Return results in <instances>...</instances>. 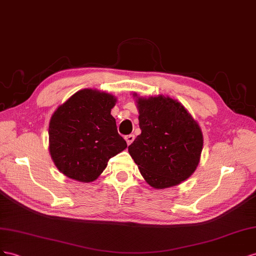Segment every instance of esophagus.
Instances as JSON below:
<instances>
[{
	"instance_id": "1",
	"label": "esophagus",
	"mask_w": 256,
	"mask_h": 256,
	"mask_svg": "<svg viewBox=\"0 0 256 256\" xmlns=\"http://www.w3.org/2000/svg\"><path fill=\"white\" fill-rule=\"evenodd\" d=\"M134 140H135V136H134L133 134H130V135L126 136V142H128V146L134 142Z\"/></svg>"
}]
</instances>
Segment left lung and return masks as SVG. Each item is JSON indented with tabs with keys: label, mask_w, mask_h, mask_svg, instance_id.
<instances>
[{
	"label": "left lung",
	"mask_w": 256,
	"mask_h": 256,
	"mask_svg": "<svg viewBox=\"0 0 256 256\" xmlns=\"http://www.w3.org/2000/svg\"><path fill=\"white\" fill-rule=\"evenodd\" d=\"M136 106L142 134L128 153L147 184L156 190L180 184L200 164L204 137L188 109L170 96H138Z\"/></svg>",
	"instance_id": "1"
}]
</instances>
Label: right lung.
<instances>
[{"instance_id": "obj_1", "label": "right lung", "mask_w": 256, "mask_h": 256, "mask_svg": "<svg viewBox=\"0 0 256 256\" xmlns=\"http://www.w3.org/2000/svg\"><path fill=\"white\" fill-rule=\"evenodd\" d=\"M116 103L110 93L82 89L56 109L49 122V152L64 176L89 184L128 147L110 114Z\"/></svg>"}]
</instances>
